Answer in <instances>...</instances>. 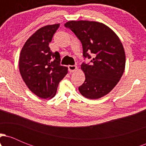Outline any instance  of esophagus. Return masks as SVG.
<instances>
[{
    "instance_id": "1",
    "label": "esophagus",
    "mask_w": 146,
    "mask_h": 146,
    "mask_svg": "<svg viewBox=\"0 0 146 146\" xmlns=\"http://www.w3.org/2000/svg\"><path fill=\"white\" fill-rule=\"evenodd\" d=\"M68 71L71 72V73L76 71L77 68H78L77 66H75V65H69V66H68Z\"/></svg>"
}]
</instances>
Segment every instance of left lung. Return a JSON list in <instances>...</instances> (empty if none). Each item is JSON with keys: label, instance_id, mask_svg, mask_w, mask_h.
<instances>
[{"label": "left lung", "instance_id": "8db88e82", "mask_svg": "<svg viewBox=\"0 0 146 146\" xmlns=\"http://www.w3.org/2000/svg\"><path fill=\"white\" fill-rule=\"evenodd\" d=\"M64 26L82 42L84 59L90 60L81 65L85 81L79 91L90 100L102 98L113 89L124 71L125 55L121 40L113 30L98 22L71 21Z\"/></svg>", "mask_w": 146, "mask_h": 146}]
</instances>
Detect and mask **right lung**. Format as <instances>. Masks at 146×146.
Instances as JSON below:
<instances>
[{"label": "right lung", "mask_w": 146, "mask_h": 146, "mask_svg": "<svg viewBox=\"0 0 146 146\" xmlns=\"http://www.w3.org/2000/svg\"><path fill=\"white\" fill-rule=\"evenodd\" d=\"M60 24L46 25L35 32L22 48L19 58L20 73L29 90L39 98H52L58 84L68 72L60 65V56L48 44Z\"/></svg>", "instance_id": "1"}]
</instances>
